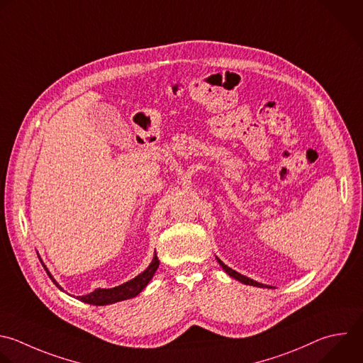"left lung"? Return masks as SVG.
Returning a JSON list of instances; mask_svg holds the SVG:
<instances>
[{"label": "left lung", "mask_w": 363, "mask_h": 363, "mask_svg": "<svg viewBox=\"0 0 363 363\" xmlns=\"http://www.w3.org/2000/svg\"><path fill=\"white\" fill-rule=\"evenodd\" d=\"M216 261H218V264L222 267V269L230 277V278H233V279H236V281H239V282H242V284H245V285H252V286H258V288H272V286H269V285H264V284H259V282H257V281H254V279H251V278H248V277H245V275H240L239 272H236V271H233L232 268H229V267H226L219 258H216Z\"/></svg>", "instance_id": "left-lung-1"}]
</instances>
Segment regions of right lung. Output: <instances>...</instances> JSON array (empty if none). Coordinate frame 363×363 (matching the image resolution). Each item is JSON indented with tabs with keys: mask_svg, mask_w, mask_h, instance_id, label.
Here are the masks:
<instances>
[{
	"mask_svg": "<svg viewBox=\"0 0 363 363\" xmlns=\"http://www.w3.org/2000/svg\"><path fill=\"white\" fill-rule=\"evenodd\" d=\"M38 255V252H37ZM38 259L41 261L47 275L50 277V279L58 286V289L62 291V288L58 285V282L54 279V277L50 274L48 268L45 267V264L43 262V259L40 258L38 255ZM160 267V261H158V257H157V252L154 254V258L150 264V267L141 272L138 277H135L134 279L119 285V286H115V288H109V289H95L94 292L91 294H86V295H82V296H77V299H79L81 302H85V303H89V305H96V306H102V305H111V303H115V302H119V301H127V299H131V298H135L138 294L143 292V289L150 284V281L152 279L154 274L157 272Z\"/></svg>",
	"mask_w": 363,
	"mask_h": 363,
	"instance_id": "1",
	"label": "right lung"
}]
</instances>
